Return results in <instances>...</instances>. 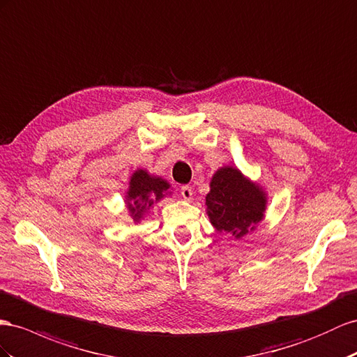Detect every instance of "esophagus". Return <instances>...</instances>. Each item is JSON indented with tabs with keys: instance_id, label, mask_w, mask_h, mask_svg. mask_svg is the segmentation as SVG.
I'll return each instance as SVG.
<instances>
[{
	"instance_id": "obj_1",
	"label": "esophagus",
	"mask_w": 357,
	"mask_h": 357,
	"mask_svg": "<svg viewBox=\"0 0 357 357\" xmlns=\"http://www.w3.org/2000/svg\"><path fill=\"white\" fill-rule=\"evenodd\" d=\"M192 195H194V192H192V189L189 186H183L181 188V197L185 198L186 201H190Z\"/></svg>"
}]
</instances>
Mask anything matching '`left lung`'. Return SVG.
I'll list each match as a JSON object with an SVG mask.
<instances>
[{
  "instance_id": "1",
  "label": "left lung",
  "mask_w": 357,
  "mask_h": 357,
  "mask_svg": "<svg viewBox=\"0 0 357 357\" xmlns=\"http://www.w3.org/2000/svg\"><path fill=\"white\" fill-rule=\"evenodd\" d=\"M267 194L236 167L219 168L206 195V213L219 233L242 238L264 219Z\"/></svg>"
}]
</instances>
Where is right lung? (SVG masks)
I'll return each mask as SVG.
<instances>
[{
	"instance_id": "obj_1",
	"label": "right lung",
	"mask_w": 357,
	"mask_h": 357,
	"mask_svg": "<svg viewBox=\"0 0 357 357\" xmlns=\"http://www.w3.org/2000/svg\"><path fill=\"white\" fill-rule=\"evenodd\" d=\"M171 185L159 176L150 174L147 169L138 168L129 180V189L126 192V208L135 224L149 215L150 208L165 195H171Z\"/></svg>"
}]
</instances>
